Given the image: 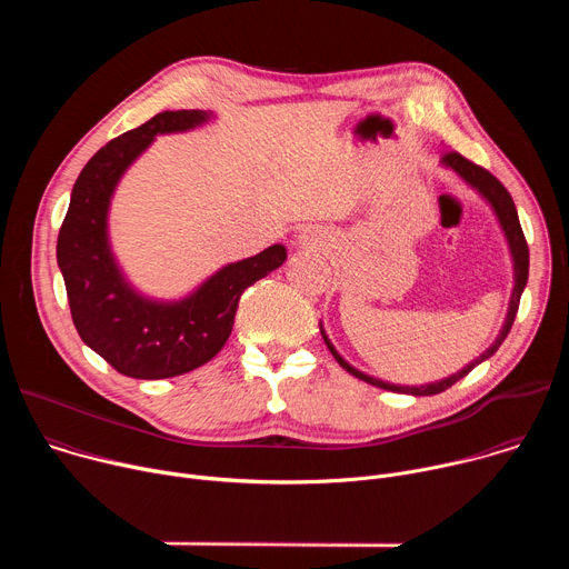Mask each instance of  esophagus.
Listing matches in <instances>:
<instances>
[{"label":"esophagus","instance_id":"obj_1","mask_svg":"<svg viewBox=\"0 0 569 569\" xmlns=\"http://www.w3.org/2000/svg\"><path fill=\"white\" fill-rule=\"evenodd\" d=\"M299 242H301V246H312V236H310L308 231H303V233L299 236Z\"/></svg>","mask_w":569,"mask_h":569}]
</instances>
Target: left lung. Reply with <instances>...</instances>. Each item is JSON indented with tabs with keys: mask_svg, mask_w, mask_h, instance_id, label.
<instances>
[{
	"mask_svg": "<svg viewBox=\"0 0 569 569\" xmlns=\"http://www.w3.org/2000/svg\"><path fill=\"white\" fill-rule=\"evenodd\" d=\"M441 167L455 171L470 189H475L483 200L486 204H491L498 222H500V229L505 231V238H507V246H509V254H511V263H513V292H511V301H509V310H507V317H505V323H502V331L500 336L496 338V342L486 349L479 358H475L472 362H468L461 371L443 378V380H435V382H428V385H393V382H385L380 378H373L360 369H356L353 365H349L340 353L338 349L333 347V342L329 340L327 331H323V327L319 323V331H321V338L323 342H327L329 351L333 353V358L340 362L342 369H347L351 376L373 385V387H380V389H387V391H398V393H412V396H432V393H441L446 391L448 387H452L457 380H461L468 371H472L477 365H481L483 360H489L498 349L500 345L505 342V338L509 336L511 327H513V319H516V312H518V306H520V297H522V290L527 286V279H529V248H527V240H525V233H522V227H520V220H518V211H516V204H513V198L509 196V191L502 187V182L498 178H493L489 171L472 164V161H468L466 157H461L459 152H446L441 157Z\"/></svg>",
	"mask_w": 569,
	"mask_h": 569,
	"instance_id": "obj_1",
	"label": "left lung"
}]
</instances>
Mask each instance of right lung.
I'll list each match as a JSON object with an SVG mask.
<instances>
[{"instance_id":"add662e5","label":"right lung","mask_w":569,"mask_h":569,"mask_svg":"<svg viewBox=\"0 0 569 569\" xmlns=\"http://www.w3.org/2000/svg\"><path fill=\"white\" fill-rule=\"evenodd\" d=\"M213 119L204 110L159 112L143 126L106 143L80 171L58 233V268L73 327L92 351L119 373L159 380L207 365L229 340L240 295L281 268L283 246L222 266L182 299L141 295L123 274L110 246V202L157 134L196 130Z\"/></svg>"}]
</instances>
